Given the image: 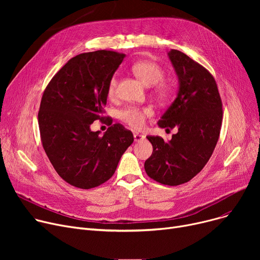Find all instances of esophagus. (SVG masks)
Segmentation results:
<instances>
[{"label":"esophagus","instance_id":"esophagus-1","mask_svg":"<svg viewBox=\"0 0 260 260\" xmlns=\"http://www.w3.org/2000/svg\"><path fill=\"white\" fill-rule=\"evenodd\" d=\"M143 139H144V136H142V135H140V134H137V133L134 134V140H135L136 142H140V141H142Z\"/></svg>","mask_w":260,"mask_h":260}]
</instances>
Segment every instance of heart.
I'll use <instances>...</instances> for the list:
<instances>
[{"label": "heart", "mask_w": 260, "mask_h": 260, "mask_svg": "<svg viewBox=\"0 0 260 260\" xmlns=\"http://www.w3.org/2000/svg\"><path fill=\"white\" fill-rule=\"evenodd\" d=\"M131 70L133 74L139 78L147 86H153V92L160 100H167L172 94V85L165 78V71L157 63L149 60H140L135 62ZM118 87V77L114 75L108 82L107 93L109 97H115ZM153 111L151 107L128 106L121 109L118 113L119 119L134 129H140L144 126L147 117L152 116Z\"/></svg>", "instance_id": "1"}]
</instances>
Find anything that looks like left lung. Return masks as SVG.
<instances>
[{
  "instance_id": "obj_1",
  "label": "left lung",
  "mask_w": 260,
  "mask_h": 260,
  "mask_svg": "<svg viewBox=\"0 0 260 260\" xmlns=\"http://www.w3.org/2000/svg\"><path fill=\"white\" fill-rule=\"evenodd\" d=\"M169 56L180 85L158 124L167 129L177 126L178 133L170 142L147 136L153 154L144 169L149 178L175 186L194 178L207 165L219 138L223 112L217 83L207 68L177 49Z\"/></svg>"
}]
</instances>
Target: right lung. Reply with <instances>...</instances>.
Here are the masks:
<instances>
[{
    "label": "right lung",
    "mask_w": 260,
    "mask_h": 260,
    "mask_svg": "<svg viewBox=\"0 0 260 260\" xmlns=\"http://www.w3.org/2000/svg\"><path fill=\"white\" fill-rule=\"evenodd\" d=\"M124 57L105 49L80 53L44 89L38 114L41 141L53 169L76 187L92 188L112 178L134 141L132 132L120 123L103 136L90 131L94 120L113 123L103 116L107 87Z\"/></svg>",
    "instance_id": "right-lung-1"
}]
</instances>
